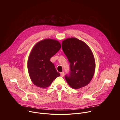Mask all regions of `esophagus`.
<instances>
[{
    "mask_svg": "<svg viewBox=\"0 0 120 120\" xmlns=\"http://www.w3.org/2000/svg\"><path fill=\"white\" fill-rule=\"evenodd\" d=\"M60 74H61V76H62V77H63V76H64V72H62L60 73Z\"/></svg>",
    "mask_w": 120,
    "mask_h": 120,
    "instance_id": "34e87169",
    "label": "esophagus"
}]
</instances>
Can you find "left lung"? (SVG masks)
<instances>
[{"label":"left lung","mask_w":120,"mask_h":120,"mask_svg":"<svg viewBox=\"0 0 120 120\" xmlns=\"http://www.w3.org/2000/svg\"><path fill=\"white\" fill-rule=\"evenodd\" d=\"M62 47L70 63V72L64 76L66 82L74 89L86 86L95 71V60L92 51L86 44L76 38L64 40Z\"/></svg>","instance_id":"1"}]
</instances>
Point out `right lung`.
I'll return each instance as SVG.
<instances>
[{"label": "right lung", "mask_w": 120, "mask_h": 120, "mask_svg": "<svg viewBox=\"0 0 120 120\" xmlns=\"http://www.w3.org/2000/svg\"><path fill=\"white\" fill-rule=\"evenodd\" d=\"M60 43L46 39L38 43L29 55L27 68L33 83L40 88H46L60 75L50 58L60 49Z\"/></svg>", "instance_id": "1"}]
</instances>
